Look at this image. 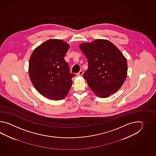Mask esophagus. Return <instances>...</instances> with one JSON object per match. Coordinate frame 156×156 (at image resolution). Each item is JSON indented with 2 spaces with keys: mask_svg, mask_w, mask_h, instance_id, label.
<instances>
[{
  "mask_svg": "<svg viewBox=\"0 0 156 156\" xmlns=\"http://www.w3.org/2000/svg\"><path fill=\"white\" fill-rule=\"evenodd\" d=\"M83 70H81V71H80L78 73H77V76H81L83 75Z\"/></svg>",
  "mask_w": 156,
  "mask_h": 156,
  "instance_id": "1",
  "label": "esophagus"
}]
</instances>
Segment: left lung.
<instances>
[{
	"label": "left lung",
	"instance_id": "1",
	"mask_svg": "<svg viewBox=\"0 0 156 156\" xmlns=\"http://www.w3.org/2000/svg\"><path fill=\"white\" fill-rule=\"evenodd\" d=\"M87 59L88 69L83 77L96 95L101 98L116 93L126 79V58L109 41L97 39L80 44Z\"/></svg>",
	"mask_w": 156,
	"mask_h": 156
}]
</instances>
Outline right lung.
I'll use <instances>...</instances> for the list:
<instances>
[{
    "label": "right lung",
    "instance_id": "add662e5",
    "mask_svg": "<svg viewBox=\"0 0 156 156\" xmlns=\"http://www.w3.org/2000/svg\"><path fill=\"white\" fill-rule=\"evenodd\" d=\"M69 48L70 44L63 40L50 39L37 47L30 56V81L37 91L48 99H63L72 86L75 75L70 73L64 60Z\"/></svg>",
    "mask_w": 156,
    "mask_h": 156
}]
</instances>
